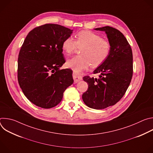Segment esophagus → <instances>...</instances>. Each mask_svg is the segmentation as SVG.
<instances>
[{"instance_id": "1", "label": "esophagus", "mask_w": 153, "mask_h": 153, "mask_svg": "<svg viewBox=\"0 0 153 153\" xmlns=\"http://www.w3.org/2000/svg\"><path fill=\"white\" fill-rule=\"evenodd\" d=\"M73 79H74V83H77L78 82H79L80 80H81L82 79V77L81 76L77 74L75 72H73Z\"/></svg>"}]
</instances>
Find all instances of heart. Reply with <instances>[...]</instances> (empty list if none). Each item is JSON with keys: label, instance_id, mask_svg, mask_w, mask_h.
<instances>
[{"label": "heart", "instance_id": "obj_1", "mask_svg": "<svg viewBox=\"0 0 153 153\" xmlns=\"http://www.w3.org/2000/svg\"><path fill=\"white\" fill-rule=\"evenodd\" d=\"M75 41L71 37L65 39L62 48L65 54L70 55L77 47H82L80 51L81 55L73 57L66 63L67 67L76 73L86 70L91 65L93 68L99 67L110 55V42L93 31H80L75 35Z\"/></svg>", "mask_w": 153, "mask_h": 153}]
</instances>
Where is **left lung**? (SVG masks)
I'll use <instances>...</instances> for the list:
<instances>
[{"instance_id":"1","label":"left lung","mask_w":153,"mask_h":153,"mask_svg":"<svg viewBox=\"0 0 153 153\" xmlns=\"http://www.w3.org/2000/svg\"><path fill=\"white\" fill-rule=\"evenodd\" d=\"M105 31L111 45L108 59L93 72L99 74L98 79L86 76L88 88L82 94L86 106L101 110L113 106L125 94L133 73V53L129 43L118 30L106 26L96 28Z\"/></svg>"}]
</instances>
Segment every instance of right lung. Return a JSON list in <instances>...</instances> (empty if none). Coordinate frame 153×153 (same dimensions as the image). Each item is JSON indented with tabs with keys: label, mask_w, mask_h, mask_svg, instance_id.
I'll use <instances>...</instances> for the list:
<instances>
[{
	"label": "right lung",
	"mask_w": 153,
	"mask_h": 153,
	"mask_svg": "<svg viewBox=\"0 0 153 153\" xmlns=\"http://www.w3.org/2000/svg\"><path fill=\"white\" fill-rule=\"evenodd\" d=\"M72 31L57 24L42 25L28 33L21 47L18 82L27 98L37 106H56L74 82L71 69H60L65 62L62 42Z\"/></svg>",
	"instance_id": "right-lung-1"
}]
</instances>
